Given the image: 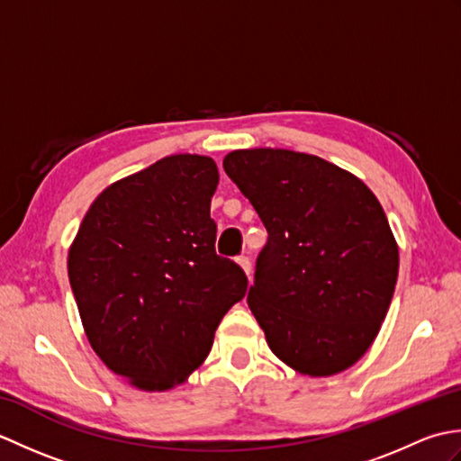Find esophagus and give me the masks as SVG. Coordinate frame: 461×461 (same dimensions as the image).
Returning a JSON list of instances; mask_svg holds the SVG:
<instances>
[{
	"instance_id": "1",
	"label": "esophagus",
	"mask_w": 461,
	"mask_h": 461,
	"mask_svg": "<svg viewBox=\"0 0 461 461\" xmlns=\"http://www.w3.org/2000/svg\"><path fill=\"white\" fill-rule=\"evenodd\" d=\"M238 266H240L243 271H246L248 277H251V261H249V258H246V256L240 258V259H238Z\"/></svg>"
}]
</instances>
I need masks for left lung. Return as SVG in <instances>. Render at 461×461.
<instances>
[{
  "label": "left lung",
  "mask_w": 461,
  "mask_h": 461,
  "mask_svg": "<svg viewBox=\"0 0 461 461\" xmlns=\"http://www.w3.org/2000/svg\"><path fill=\"white\" fill-rule=\"evenodd\" d=\"M223 170L269 233L248 305L279 360L309 376L350 368L375 342L398 279L376 195L319 156L233 150Z\"/></svg>",
  "instance_id": "8db88e82"
}]
</instances>
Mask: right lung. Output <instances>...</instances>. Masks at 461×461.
I'll list each match as a JSON object with an SVG mask.
<instances>
[{"label": "right lung", "instance_id": "1", "mask_svg": "<svg viewBox=\"0 0 461 461\" xmlns=\"http://www.w3.org/2000/svg\"><path fill=\"white\" fill-rule=\"evenodd\" d=\"M210 156L174 154L111 184L68 248V281L93 350L146 393L188 380L248 289L215 256Z\"/></svg>", "mask_w": 461, "mask_h": 461}]
</instances>
